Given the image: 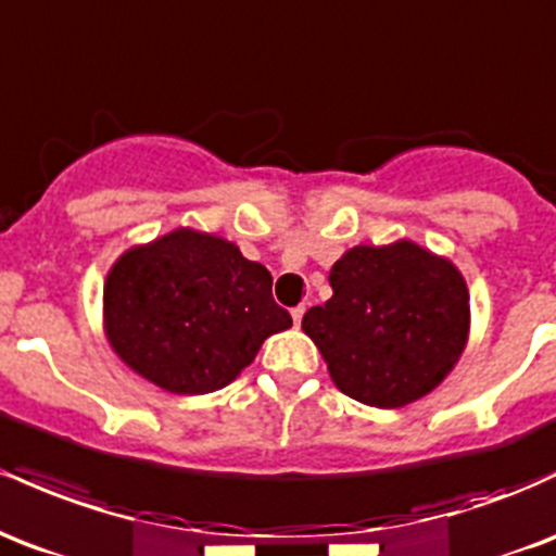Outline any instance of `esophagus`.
<instances>
[{
  "instance_id": "34e87169",
  "label": "esophagus",
  "mask_w": 556,
  "mask_h": 556,
  "mask_svg": "<svg viewBox=\"0 0 556 556\" xmlns=\"http://www.w3.org/2000/svg\"><path fill=\"white\" fill-rule=\"evenodd\" d=\"M303 314H306V306H295V308H292V321H295V327H301Z\"/></svg>"
}]
</instances>
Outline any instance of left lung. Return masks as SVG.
I'll list each match as a JSON object with an SVG mask.
<instances>
[{
	"label": "left lung",
	"mask_w": 556,
	"mask_h": 556,
	"mask_svg": "<svg viewBox=\"0 0 556 556\" xmlns=\"http://www.w3.org/2000/svg\"><path fill=\"white\" fill-rule=\"evenodd\" d=\"M332 298L303 316L334 386L395 408L454 369L469 329V292L448 261L414 242L348 250L329 271Z\"/></svg>",
	"instance_id": "obj_1"
}]
</instances>
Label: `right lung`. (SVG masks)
Listing matches in <instances>:
<instances>
[{"instance_id":"1","label":"right lung","mask_w":556,"mask_h":556,"mask_svg":"<svg viewBox=\"0 0 556 556\" xmlns=\"http://www.w3.org/2000/svg\"><path fill=\"white\" fill-rule=\"evenodd\" d=\"M292 325L271 274L222 237L176 229L110 268V345L157 388L179 395L229 386L268 334Z\"/></svg>"}]
</instances>
